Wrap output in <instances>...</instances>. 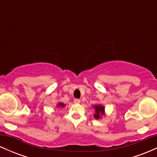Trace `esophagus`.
I'll return each instance as SVG.
<instances>
[{
	"mask_svg": "<svg viewBox=\"0 0 157 157\" xmlns=\"http://www.w3.org/2000/svg\"><path fill=\"white\" fill-rule=\"evenodd\" d=\"M74 102H75V103H80V99H75V100H74Z\"/></svg>",
	"mask_w": 157,
	"mask_h": 157,
	"instance_id": "1",
	"label": "esophagus"
}]
</instances>
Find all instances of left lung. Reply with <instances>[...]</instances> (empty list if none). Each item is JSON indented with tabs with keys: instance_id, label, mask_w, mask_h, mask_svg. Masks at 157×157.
Segmentation results:
<instances>
[{
	"instance_id": "8db88e82",
	"label": "left lung",
	"mask_w": 157,
	"mask_h": 157,
	"mask_svg": "<svg viewBox=\"0 0 157 157\" xmlns=\"http://www.w3.org/2000/svg\"><path fill=\"white\" fill-rule=\"evenodd\" d=\"M94 108L95 112L94 114V117L96 120H99V119H101L104 114H105V107L103 105H94Z\"/></svg>"
}]
</instances>
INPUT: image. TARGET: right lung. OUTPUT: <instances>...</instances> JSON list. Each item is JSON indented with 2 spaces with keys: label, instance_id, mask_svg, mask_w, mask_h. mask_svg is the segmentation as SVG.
<instances>
[{
  "label": "right lung",
  "instance_id": "1",
  "mask_svg": "<svg viewBox=\"0 0 157 157\" xmlns=\"http://www.w3.org/2000/svg\"><path fill=\"white\" fill-rule=\"evenodd\" d=\"M65 105H65V104L63 103V102H59V103L57 104V107H60H60H63V108Z\"/></svg>",
  "mask_w": 157,
  "mask_h": 157
}]
</instances>
